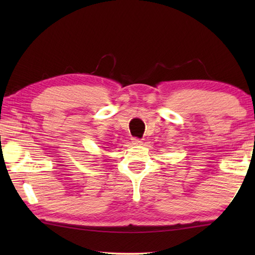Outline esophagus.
<instances>
[{
    "label": "esophagus",
    "mask_w": 255,
    "mask_h": 255,
    "mask_svg": "<svg viewBox=\"0 0 255 255\" xmlns=\"http://www.w3.org/2000/svg\"><path fill=\"white\" fill-rule=\"evenodd\" d=\"M132 144L133 145H141V143H143V141H141V139H139V138H132Z\"/></svg>",
    "instance_id": "1"
}]
</instances>
